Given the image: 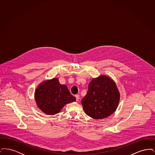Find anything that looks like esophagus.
Wrapping results in <instances>:
<instances>
[{
  "label": "esophagus",
  "mask_w": 155,
  "mask_h": 155,
  "mask_svg": "<svg viewBox=\"0 0 155 155\" xmlns=\"http://www.w3.org/2000/svg\"><path fill=\"white\" fill-rule=\"evenodd\" d=\"M75 97H76V100L77 101H78L80 99V95H75Z\"/></svg>",
  "instance_id": "34e87169"
}]
</instances>
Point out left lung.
<instances>
[{
    "mask_svg": "<svg viewBox=\"0 0 155 155\" xmlns=\"http://www.w3.org/2000/svg\"><path fill=\"white\" fill-rule=\"evenodd\" d=\"M120 94L110 77L101 75L89 84L87 95L81 101L84 110L91 118L99 120L112 114L118 107Z\"/></svg>",
    "mask_w": 155,
    "mask_h": 155,
    "instance_id": "obj_1",
    "label": "left lung"
}]
</instances>
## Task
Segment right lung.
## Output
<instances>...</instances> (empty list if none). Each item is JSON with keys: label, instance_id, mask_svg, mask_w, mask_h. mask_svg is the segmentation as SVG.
<instances>
[{"label": "right lung", "instance_id": "right-lung-1", "mask_svg": "<svg viewBox=\"0 0 155 155\" xmlns=\"http://www.w3.org/2000/svg\"><path fill=\"white\" fill-rule=\"evenodd\" d=\"M34 97L39 109L48 115H54L65 104L76 101L66 85L60 84L57 78L42 82L35 89Z\"/></svg>", "mask_w": 155, "mask_h": 155}]
</instances>
